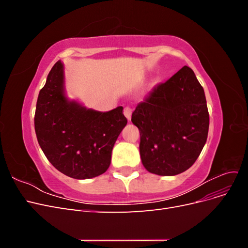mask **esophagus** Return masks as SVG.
Returning a JSON list of instances; mask_svg holds the SVG:
<instances>
[{
  "label": "esophagus",
  "instance_id": "1",
  "mask_svg": "<svg viewBox=\"0 0 248 248\" xmlns=\"http://www.w3.org/2000/svg\"><path fill=\"white\" fill-rule=\"evenodd\" d=\"M124 115L127 118V120L130 121V120H131V108H124Z\"/></svg>",
  "mask_w": 248,
  "mask_h": 248
}]
</instances>
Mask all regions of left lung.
<instances>
[{
    "mask_svg": "<svg viewBox=\"0 0 248 248\" xmlns=\"http://www.w3.org/2000/svg\"><path fill=\"white\" fill-rule=\"evenodd\" d=\"M140 133V154L145 169L159 176L188 170L204 148L209 112L204 89L196 74L184 66L154 88L132 112Z\"/></svg>",
    "mask_w": 248,
    "mask_h": 248,
    "instance_id": "left-lung-1",
    "label": "left lung"
}]
</instances>
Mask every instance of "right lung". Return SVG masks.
Returning <instances> with one entry per match:
<instances>
[{
  "label": "right lung",
  "mask_w": 248,
  "mask_h": 248,
  "mask_svg": "<svg viewBox=\"0 0 248 248\" xmlns=\"http://www.w3.org/2000/svg\"><path fill=\"white\" fill-rule=\"evenodd\" d=\"M34 123L48 161L64 175L84 180L107 171L127 119L122 107L98 111L70 100L65 91L64 64L58 61L39 92Z\"/></svg>",
  "instance_id": "obj_1"
}]
</instances>
